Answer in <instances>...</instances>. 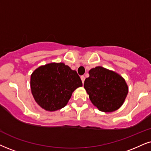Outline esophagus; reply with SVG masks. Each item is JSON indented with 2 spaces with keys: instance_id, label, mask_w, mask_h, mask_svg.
<instances>
[{
  "instance_id": "1",
  "label": "esophagus",
  "mask_w": 151,
  "mask_h": 151,
  "mask_svg": "<svg viewBox=\"0 0 151 151\" xmlns=\"http://www.w3.org/2000/svg\"><path fill=\"white\" fill-rule=\"evenodd\" d=\"M81 78L82 83H83H83H84V82H85V76H82L81 77Z\"/></svg>"
}]
</instances>
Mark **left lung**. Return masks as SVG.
Listing matches in <instances>:
<instances>
[{
    "instance_id": "obj_1",
    "label": "left lung",
    "mask_w": 151,
    "mask_h": 151,
    "mask_svg": "<svg viewBox=\"0 0 151 151\" xmlns=\"http://www.w3.org/2000/svg\"><path fill=\"white\" fill-rule=\"evenodd\" d=\"M89 74L84 87L92 103L103 112L118 109L128 93L125 81L116 73L101 66L92 68Z\"/></svg>"
}]
</instances>
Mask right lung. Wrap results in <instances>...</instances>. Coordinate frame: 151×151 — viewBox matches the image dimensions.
Segmentation results:
<instances>
[{"label": "right lung", "mask_w": 151, "mask_h": 151, "mask_svg": "<svg viewBox=\"0 0 151 151\" xmlns=\"http://www.w3.org/2000/svg\"><path fill=\"white\" fill-rule=\"evenodd\" d=\"M81 86L83 83L77 72L63 63H51L39 67L31 76L33 97L46 111L64 108L72 92Z\"/></svg>", "instance_id": "right-lung-1"}]
</instances>
